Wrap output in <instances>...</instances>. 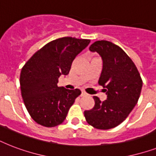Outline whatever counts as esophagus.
<instances>
[{
    "mask_svg": "<svg viewBox=\"0 0 156 156\" xmlns=\"http://www.w3.org/2000/svg\"><path fill=\"white\" fill-rule=\"evenodd\" d=\"M87 94L84 91V90H82V92H81V96H85V95H87Z\"/></svg>",
    "mask_w": 156,
    "mask_h": 156,
    "instance_id": "obj_1",
    "label": "esophagus"
}]
</instances>
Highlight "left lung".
<instances>
[{"label":"left lung","instance_id":"obj_1","mask_svg":"<svg viewBox=\"0 0 156 156\" xmlns=\"http://www.w3.org/2000/svg\"><path fill=\"white\" fill-rule=\"evenodd\" d=\"M103 61L99 84L107 100L94 96L95 106L84 112L87 123L99 129H109L123 122L138 103L143 81L137 67L121 48L106 40L96 41L89 48Z\"/></svg>","mask_w":156,"mask_h":156}]
</instances>
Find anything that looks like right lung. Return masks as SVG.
Returning <instances> with one entry per match:
<instances>
[{"label":"right lung","mask_w":156,"mask_h":156,"mask_svg":"<svg viewBox=\"0 0 156 156\" xmlns=\"http://www.w3.org/2000/svg\"><path fill=\"white\" fill-rule=\"evenodd\" d=\"M90 42V40L72 37L57 39L35 52L23 67L20 74L22 96L36 123L54 127L65 121L81 90L58 87V78L68 74L74 58Z\"/></svg>","instance_id":"add662e5"}]
</instances>
